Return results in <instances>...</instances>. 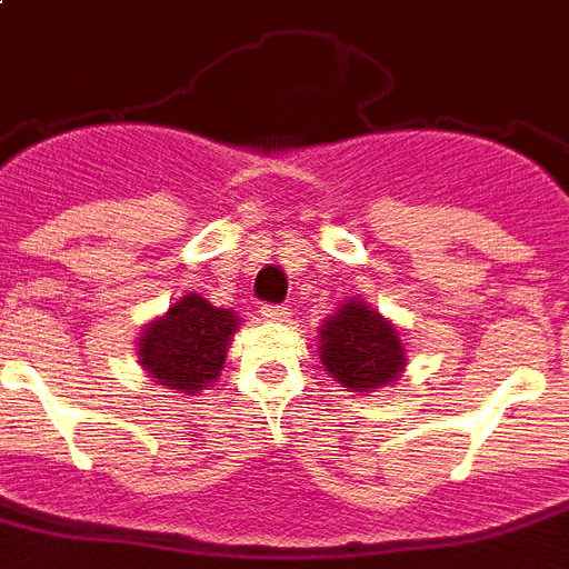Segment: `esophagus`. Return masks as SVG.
<instances>
[{
	"mask_svg": "<svg viewBox=\"0 0 569 569\" xmlns=\"http://www.w3.org/2000/svg\"><path fill=\"white\" fill-rule=\"evenodd\" d=\"M260 318L269 320V323H280V320L289 318V309L278 303H263L260 306Z\"/></svg>",
	"mask_w": 569,
	"mask_h": 569,
	"instance_id": "esophagus-1",
	"label": "esophagus"
}]
</instances>
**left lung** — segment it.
Instances as JSON below:
<instances>
[{
    "label": "left lung",
    "instance_id": "obj_1",
    "mask_svg": "<svg viewBox=\"0 0 569 569\" xmlns=\"http://www.w3.org/2000/svg\"><path fill=\"white\" fill-rule=\"evenodd\" d=\"M320 360L338 383L352 392L389 387L407 367L401 335L360 298L346 300L318 329Z\"/></svg>",
    "mask_w": 569,
    "mask_h": 569
}]
</instances>
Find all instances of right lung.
<instances>
[{"label": "right lung", "instance_id": "1", "mask_svg": "<svg viewBox=\"0 0 569 569\" xmlns=\"http://www.w3.org/2000/svg\"><path fill=\"white\" fill-rule=\"evenodd\" d=\"M240 318L217 309L200 295H182L162 318L151 320L140 338V367L154 383L194 395L214 383L223 369L229 340Z\"/></svg>", "mask_w": 569, "mask_h": 569}]
</instances>
